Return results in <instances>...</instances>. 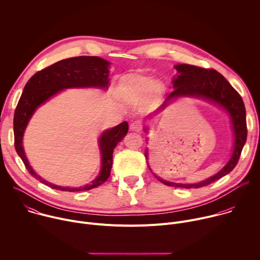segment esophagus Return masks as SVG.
I'll return each mask as SVG.
<instances>
[{"label":"esophagus","mask_w":260,"mask_h":260,"mask_svg":"<svg viewBox=\"0 0 260 260\" xmlns=\"http://www.w3.org/2000/svg\"><path fill=\"white\" fill-rule=\"evenodd\" d=\"M141 128H142L141 127V123L139 121H135V122L131 123V125H129V129L132 132H140Z\"/></svg>","instance_id":"34e87169"}]
</instances>
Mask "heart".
Wrapping results in <instances>:
<instances>
[{
  "instance_id": "1",
  "label": "heart",
  "mask_w": 260,
  "mask_h": 260,
  "mask_svg": "<svg viewBox=\"0 0 260 260\" xmlns=\"http://www.w3.org/2000/svg\"><path fill=\"white\" fill-rule=\"evenodd\" d=\"M162 89V83L158 80H152L148 76L132 75L122 85V92L126 100L136 101L145 95L148 91L158 92Z\"/></svg>"
}]
</instances>
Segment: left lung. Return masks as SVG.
<instances>
[{
    "mask_svg": "<svg viewBox=\"0 0 260 260\" xmlns=\"http://www.w3.org/2000/svg\"><path fill=\"white\" fill-rule=\"evenodd\" d=\"M177 70V74L173 78L172 87L174 89L165 102L156 109L152 114L148 117L155 116L162 111L175 100L179 98H197L209 103H212L221 109H223L230 115L233 133H234V147L233 153L228 164L222 168L218 173L211 176L210 178L193 184H183L166 181L156 176L148 164V149L145 151V157L147 159V166L153 173V175L164 184L168 186L182 187V188H200L206 186L212 182L224 177L231 173L237 166L243 147L247 140V122H246V110L244 102L237 90L230 84V82L221 75L220 73L213 69H204L191 64L181 63L174 67ZM148 126L144 127V132L148 133ZM148 141V139H147Z\"/></svg>",
    "mask_w": 260,
    "mask_h": 260,
    "instance_id": "left-lung-1",
    "label": "left lung"
}]
</instances>
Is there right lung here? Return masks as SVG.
Here are the masks:
<instances>
[{
	"label": "right lung",
	"instance_id": "right-lung-1",
	"mask_svg": "<svg viewBox=\"0 0 260 260\" xmlns=\"http://www.w3.org/2000/svg\"><path fill=\"white\" fill-rule=\"evenodd\" d=\"M110 61L98 56H77L59 60L52 66L37 72L27 81L17 104L14 119V146L28 173L47 186L61 191H83L100 186L110 176L113 162V151L128 131V123H122L106 129L100 136L98 143L101 152V170L89 184L80 187H63L50 183L40 177L30 167L23 148L24 131L40 106L54 95L69 88H99L108 89L110 85Z\"/></svg>",
	"mask_w": 260,
	"mask_h": 260
}]
</instances>
